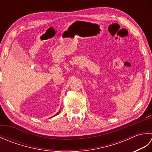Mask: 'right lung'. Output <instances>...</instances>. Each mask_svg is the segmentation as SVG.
Wrapping results in <instances>:
<instances>
[{
  "label": "right lung",
  "instance_id": "right-lung-1",
  "mask_svg": "<svg viewBox=\"0 0 152 152\" xmlns=\"http://www.w3.org/2000/svg\"><path fill=\"white\" fill-rule=\"evenodd\" d=\"M57 114H58V113H57ZM57 114H56V115H57Z\"/></svg>",
  "mask_w": 152,
  "mask_h": 152
}]
</instances>
